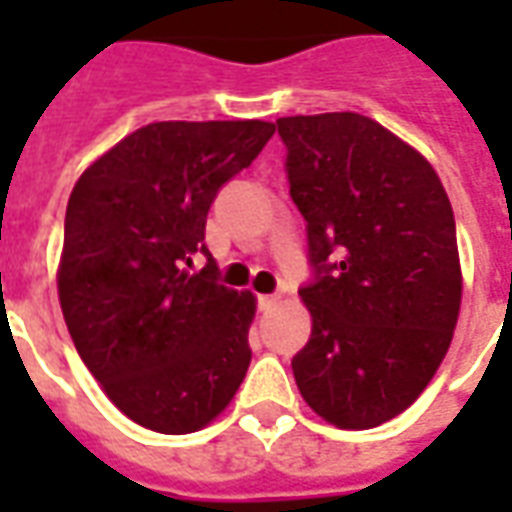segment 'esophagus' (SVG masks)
<instances>
[{"mask_svg":"<svg viewBox=\"0 0 512 512\" xmlns=\"http://www.w3.org/2000/svg\"><path fill=\"white\" fill-rule=\"evenodd\" d=\"M279 299L282 296H277V293H271V296H260V310H274L279 304Z\"/></svg>","mask_w":512,"mask_h":512,"instance_id":"34e87169","label":"esophagus"}]
</instances>
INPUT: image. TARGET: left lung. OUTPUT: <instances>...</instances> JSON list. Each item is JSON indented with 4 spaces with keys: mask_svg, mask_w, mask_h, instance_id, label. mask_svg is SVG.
Instances as JSON below:
<instances>
[{
    "mask_svg": "<svg viewBox=\"0 0 512 512\" xmlns=\"http://www.w3.org/2000/svg\"><path fill=\"white\" fill-rule=\"evenodd\" d=\"M277 128L318 271L299 290L312 334L293 378L329 425L376 428L425 392L452 343L463 274L450 197L428 158L365 115Z\"/></svg>",
    "mask_w": 512,
    "mask_h": 512,
    "instance_id": "left-lung-1",
    "label": "left lung"
}]
</instances>
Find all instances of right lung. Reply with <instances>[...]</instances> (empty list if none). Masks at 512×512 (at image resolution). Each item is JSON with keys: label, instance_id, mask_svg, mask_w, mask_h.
<instances>
[{"label": "right lung", "instance_id": "add662e5", "mask_svg": "<svg viewBox=\"0 0 512 512\" xmlns=\"http://www.w3.org/2000/svg\"><path fill=\"white\" fill-rule=\"evenodd\" d=\"M274 131L266 120L150 123L73 186L57 266L65 326L106 397L142 428H205L244 381L257 299L219 285L213 263L189 268L216 191Z\"/></svg>", "mask_w": 512, "mask_h": 512}]
</instances>
